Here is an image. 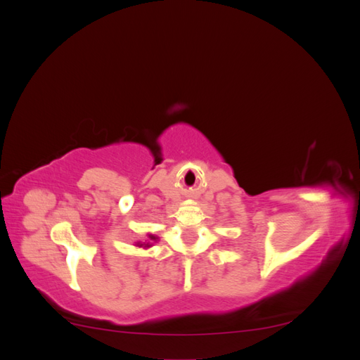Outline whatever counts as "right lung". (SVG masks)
<instances>
[{"label":"right lung","instance_id":"add662e5","mask_svg":"<svg viewBox=\"0 0 360 360\" xmlns=\"http://www.w3.org/2000/svg\"><path fill=\"white\" fill-rule=\"evenodd\" d=\"M150 238H151V240H156V237L155 236H150ZM148 246V245H147Z\"/></svg>","mask_w":360,"mask_h":360}]
</instances>
